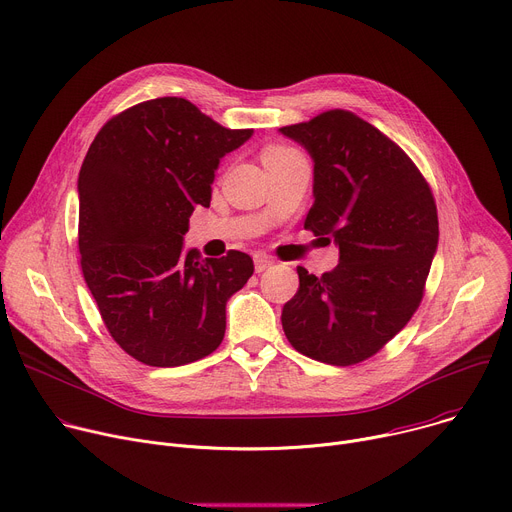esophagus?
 <instances>
[{
	"mask_svg": "<svg viewBox=\"0 0 512 512\" xmlns=\"http://www.w3.org/2000/svg\"><path fill=\"white\" fill-rule=\"evenodd\" d=\"M253 261H255V271H257V273H261V271H265L267 267L273 265V259H269V257L263 255V253H257V255L253 257Z\"/></svg>",
	"mask_w": 512,
	"mask_h": 512,
	"instance_id": "obj_1",
	"label": "esophagus"
}]
</instances>
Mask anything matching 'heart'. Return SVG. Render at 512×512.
<instances>
[{
	"label": "heart",
	"mask_w": 512,
	"mask_h": 512,
	"mask_svg": "<svg viewBox=\"0 0 512 512\" xmlns=\"http://www.w3.org/2000/svg\"><path fill=\"white\" fill-rule=\"evenodd\" d=\"M286 153H292L290 149H286V147H269L265 153H263V157H273V155H286Z\"/></svg>",
	"instance_id": "b5f03b06"
}]
</instances>
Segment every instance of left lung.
<instances>
[{
    "instance_id": "1",
    "label": "left lung",
    "mask_w": 512,
    "mask_h": 512,
    "mask_svg": "<svg viewBox=\"0 0 512 512\" xmlns=\"http://www.w3.org/2000/svg\"><path fill=\"white\" fill-rule=\"evenodd\" d=\"M280 132L314 161L304 228L339 247L329 273L298 267L284 333L310 359L353 365L394 339L423 300L439 243L435 198L410 157L353 112L329 110Z\"/></svg>"
}]
</instances>
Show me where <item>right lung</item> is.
<instances>
[{
    "mask_svg": "<svg viewBox=\"0 0 512 512\" xmlns=\"http://www.w3.org/2000/svg\"><path fill=\"white\" fill-rule=\"evenodd\" d=\"M251 134L183 98H157L110 118L91 143L77 181L81 271L112 339L136 361L177 367L222 343L226 302L253 259H200L183 251V235L194 208L210 206L220 159Z\"/></svg>",
    "mask_w": 512,
    "mask_h": 512,
    "instance_id": "right-lung-1",
    "label": "right lung"
}]
</instances>
